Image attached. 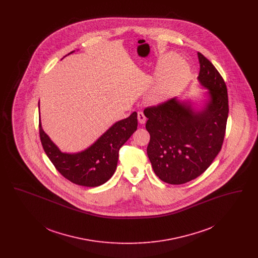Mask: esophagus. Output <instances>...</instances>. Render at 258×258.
Here are the masks:
<instances>
[{
  "label": "esophagus",
  "mask_w": 258,
  "mask_h": 258,
  "mask_svg": "<svg viewBox=\"0 0 258 258\" xmlns=\"http://www.w3.org/2000/svg\"><path fill=\"white\" fill-rule=\"evenodd\" d=\"M137 118H138V122L141 123V124H143V123H146V116L144 115V113L143 112H138V114H137Z\"/></svg>",
  "instance_id": "obj_1"
}]
</instances>
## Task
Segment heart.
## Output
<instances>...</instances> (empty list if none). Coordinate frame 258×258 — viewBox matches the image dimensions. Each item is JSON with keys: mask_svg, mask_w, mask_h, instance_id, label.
Here are the masks:
<instances>
[{"mask_svg": "<svg viewBox=\"0 0 258 258\" xmlns=\"http://www.w3.org/2000/svg\"><path fill=\"white\" fill-rule=\"evenodd\" d=\"M164 73L160 82L153 88L151 98L155 102H162L169 98L187 81L190 69L187 62L179 60L175 54H168L163 60Z\"/></svg>", "mask_w": 258, "mask_h": 258, "instance_id": "obj_1", "label": "heart"}]
</instances>
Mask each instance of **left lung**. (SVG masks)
<instances>
[{"label":"left lung","mask_w":258,"mask_h":258,"mask_svg":"<svg viewBox=\"0 0 258 258\" xmlns=\"http://www.w3.org/2000/svg\"><path fill=\"white\" fill-rule=\"evenodd\" d=\"M197 80L208 90L203 106L174 98L144 110L147 147L154 172L171 184L189 182L205 171L221 151L228 117L226 85L214 64L197 53Z\"/></svg>","instance_id":"8db88e82"}]
</instances>
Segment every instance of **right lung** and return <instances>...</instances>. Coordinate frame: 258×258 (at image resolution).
Here are the masks:
<instances>
[{
  "instance_id": "obj_1",
  "label": "right lung",
  "mask_w": 258,
  "mask_h": 258,
  "mask_svg": "<svg viewBox=\"0 0 258 258\" xmlns=\"http://www.w3.org/2000/svg\"><path fill=\"white\" fill-rule=\"evenodd\" d=\"M136 130L137 113L133 112L130 117L113 123L85 150L78 153H63L43 131L39 116L40 140L51 162L74 184L90 187L104 184L113 176L117 168L119 150Z\"/></svg>"
}]
</instances>
